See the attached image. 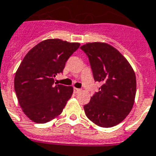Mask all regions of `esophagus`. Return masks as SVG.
I'll return each mask as SVG.
<instances>
[{
  "label": "esophagus",
  "instance_id": "obj_1",
  "mask_svg": "<svg viewBox=\"0 0 156 156\" xmlns=\"http://www.w3.org/2000/svg\"><path fill=\"white\" fill-rule=\"evenodd\" d=\"M81 91V89H78V88H76V87H73V91L75 92V93H78L79 91Z\"/></svg>",
  "mask_w": 156,
  "mask_h": 156
}]
</instances>
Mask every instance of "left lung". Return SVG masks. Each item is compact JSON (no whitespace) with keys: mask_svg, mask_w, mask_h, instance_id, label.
<instances>
[{"mask_svg":"<svg viewBox=\"0 0 156 156\" xmlns=\"http://www.w3.org/2000/svg\"><path fill=\"white\" fill-rule=\"evenodd\" d=\"M81 49L88 56L94 79L101 84L83 107L85 114L100 127H114L128 116L133 106L136 91L133 69L110 44L90 42Z\"/></svg>","mask_w":156,"mask_h":156,"instance_id":"left-lung-1","label":"left lung"}]
</instances>
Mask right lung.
I'll list each match as a JSON object with an SVG mask.
<instances>
[{
	"label": "right lung",
	"instance_id": "1",
	"mask_svg": "<svg viewBox=\"0 0 156 156\" xmlns=\"http://www.w3.org/2000/svg\"><path fill=\"white\" fill-rule=\"evenodd\" d=\"M80 46L78 42L46 39L27 53L15 76V91L23 112L37 123L50 122L62 113L73 87L55 85L65 63Z\"/></svg>",
	"mask_w": 156,
	"mask_h": 156
}]
</instances>
